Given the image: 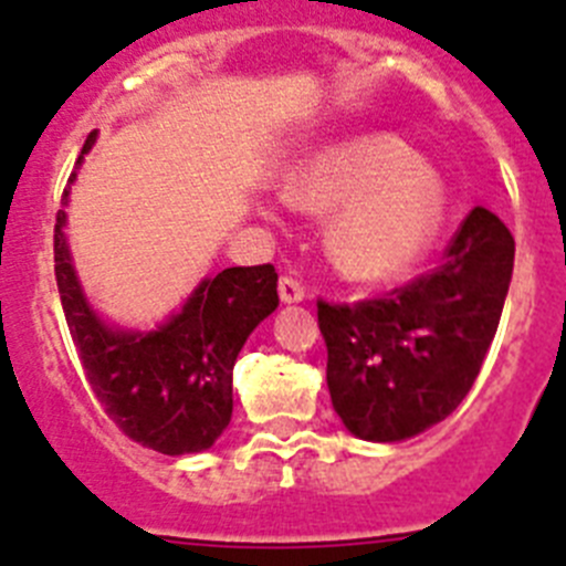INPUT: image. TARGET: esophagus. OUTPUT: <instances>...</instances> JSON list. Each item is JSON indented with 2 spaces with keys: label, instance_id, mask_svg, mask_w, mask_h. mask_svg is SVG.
<instances>
[{
  "label": "esophagus",
  "instance_id": "obj_1",
  "mask_svg": "<svg viewBox=\"0 0 566 566\" xmlns=\"http://www.w3.org/2000/svg\"><path fill=\"white\" fill-rule=\"evenodd\" d=\"M277 292H280V300H283V303H300V300L306 297V286H303L297 277H289V274H283V277H280Z\"/></svg>",
  "mask_w": 566,
  "mask_h": 566
}]
</instances>
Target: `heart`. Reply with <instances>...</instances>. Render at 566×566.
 Returning <instances> with one entry per match:
<instances>
[{
    "mask_svg": "<svg viewBox=\"0 0 566 566\" xmlns=\"http://www.w3.org/2000/svg\"><path fill=\"white\" fill-rule=\"evenodd\" d=\"M300 207L332 212L328 247L345 274L391 280L431 249L444 218V187L394 135H359L308 158L292 181Z\"/></svg>",
    "mask_w": 566,
    "mask_h": 566,
    "instance_id": "obj_1",
    "label": "heart"
}]
</instances>
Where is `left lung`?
<instances>
[{
    "label": "left lung",
    "instance_id": "obj_1",
    "mask_svg": "<svg viewBox=\"0 0 566 566\" xmlns=\"http://www.w3.org/2000/svg\"><path fill=\"white\" fill-rule=\"evenodd\" d=\"M513 254L510 229L476 207L431 274L357 306L317 300L332 405L354 437L399 442L457 411L496 337Z\"/></svg>",
    "mask_w": 566,
    "mask_h": 566
}]
</instances>
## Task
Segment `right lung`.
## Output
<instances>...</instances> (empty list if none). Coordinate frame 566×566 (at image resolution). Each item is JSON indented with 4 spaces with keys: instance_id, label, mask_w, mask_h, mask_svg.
Wrapping results in <instances>:
<instances>
[{
    "instance_id": "1",
    "label": "right lung",
    "mask_w": 566,
    "mask_h": 566,
    "mask_svg": "<svg viewBox=\"0 0 566 566\" xmlns=\"http://www.w3.org/2000/svg\"><path fill=\"white\" fill-rule=\"evenodd\" d=\"M96 144L87 135L78 164ZM76 172L70 175V184ZM70 187L62 201L67 203ZM67 214L59 209L53 260L70 337L76 343L84 377L133 442L167 457L212 448L232 419V368L249 334L277 308V272L232 266L198 283L178 314L155 332L107 326L82 292L67 238Z\"/></svg>"
}]
</instances>
